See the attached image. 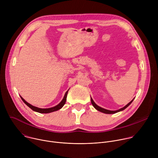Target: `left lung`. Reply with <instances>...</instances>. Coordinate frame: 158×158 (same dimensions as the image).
<instances>
[{"label": "left lung", "instance_id": "8db88e82", "mask_svg": "<svg viewBox=\"0 0 158 158\" xmlns=\"http://www.w3.org/2000/svg\"><path fill=\"white\" fill-rule=\"evenodd\" d=\"M133 100H134V99H133L131 102H129L126 106H125L123 107V108H121V109H118V110H107V109L102 108V107H99V106H98V105L94 102V101L93 100V99L91 98V103H92L93 106H94V107L96 109H97L98 110H99V111H100V112H103V113H105V114H114V113H116V112H119V111L123 110L124 109H125L126 107H127L132 103V102L133 101Z\"/></svg>", "mask_w": 158, "mask_h": 158}]
</instances>
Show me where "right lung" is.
Wrapping results in <instances>:
<instances>
[{
  "instance_id": "1",
  "label": "right lung",
  "mask_w": 158,
  "mask_h": 158,
  "mask_svg": "<svg viewBox=\"0 0 158 158\" xmlns=\"http://www.w3.org/2000/svg\"><path fill=\"white\" fill-rule=\"evenodd\" d=\"M68 91H69V90L65 93L63 99L61 101V102H60L59 104H57V106H54V107H51V108H46V109H42V108H39V107H35V106H34L28 103L27 102H26L21 96H20V98H21L22 100L24 101V102L28 107H29L32 110H33L34 111L39 112V113H49V112H54V111H56V110H59L60 109H61V108L64 106V105L65 104V101H66V98H67V93H68Z\"/></svg>"
}]
</instances>
